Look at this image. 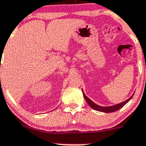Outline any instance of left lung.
Returning <instances> with one entry per match:
<instances>
[{
    "label": "left lung",
    "mask_w": 146,
    "mask_h": 146,
    "mask_svg": "<svg viewBox=\"0 0 146 146\" xmlns=\"http://www.w3.org/2000/svg\"><path fill=\"white\" fill-rule=\"evenodd\" d=\"M82 94H83V96H84L85 99H86V101L87 102V103L88 104L89 106L91 107L92 109L95 110H97V111H100V112H103V113H113V112L117 111V110H118L121 109V108H123L125 104L128 102L130 99L132 98V96H133V95H134L133 94V95H132V96H131L130 98H129L127 100L123 102L120 103V104H115V105H113V106L102 107V106H99V105H97L96 104H95L94 102H93L91 99H88V98L86 96V94L83 93V91H82Z\"/></svg>",
    "instance_id": "1"
}]
</instances>
